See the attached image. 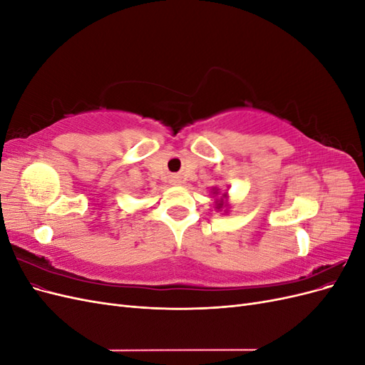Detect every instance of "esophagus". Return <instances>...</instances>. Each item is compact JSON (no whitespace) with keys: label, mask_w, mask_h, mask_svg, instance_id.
<instances>
[{"label":"esophagus","mask_w":365,"mask_h":365,"mask_svg":"<svg viewBox=\"0 0 365 365\" xmlns=\"http://www.w3.org/2000/svg\"><path fill=\"white\" fill-rule=\"evenodd\" d=\"M172 182H173L175 185H178V184L181 182V180L178 178V176H173V180H172Z\"/></svg>","instance_id":"1"}]
</instances>
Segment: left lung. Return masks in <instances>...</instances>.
Wrapping results in <instances>:
<instances>
[{"label": "left lung", "mask_w": 365, "mask_h": 365, "mask_svg": "<svg viewBox=\"0 0 365 365\" xmlns=\"http://www.w3.org/2000/svg\"><path fill=\"white\" fill-rule=\"evenodd\" d=\"M215 195H219V189H215V192H213ZM225 197H227V192L225 193H222V196H220V200H217L215 204H216V207L215 208H217V210H225L228 205H227V202H225Z\"/></svg>", "instance_id": "left-lung-1"}]
</instances>
